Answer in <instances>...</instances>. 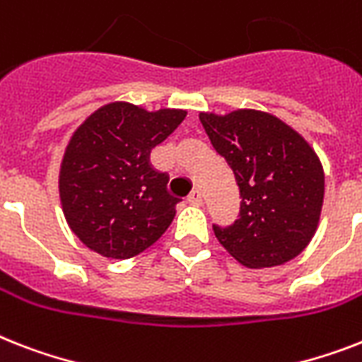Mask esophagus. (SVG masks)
Listing matches in <instances>:
<instances>
[{"instance_id": "1", "label": "esophagus", "mask_w": 362, "mask_h": 362, "mask_svg": "<svg viewBox=\"0 0 362 362\" xmlns=\"http://www.w3.org/2000/svg\"><path fill=\"white\" fill-rule=\"evenodd\" d=\"M187 202H189L191 206H201L202 204V193L199 189H193L187 197Z\"/></svg>"}]
</instances>
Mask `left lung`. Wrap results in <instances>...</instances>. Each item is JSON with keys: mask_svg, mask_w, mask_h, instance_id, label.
Here are the masks:
<instances>
[{"mask_svg": "<svg viewBox=\"0 0 362 362\" xmlns=\"http://www.w3.org/2000/svg\"><path fill=\"white\" fill-rule=\"evenodd\" d=\"M211 145L225 158L240 187V219L216 238L251 269L286 264L316 234L325 176L303 135L266 111L199 115Z\"/></svg>", "mask_w": 362, "mask_h": 362, "instance_id": "obj_1", "label": "left lung"}]
</instances>
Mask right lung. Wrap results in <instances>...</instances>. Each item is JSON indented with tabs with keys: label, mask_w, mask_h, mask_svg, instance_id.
<instances>
[{
	"label": "right lung",
	"mask_w": 362,
	"mask_h": 362,
	"mask_svg": "<svg viewBox=\"0 0 362 362\" xmlns=\"http://www.w3.org/2000/svg\"><path fill=\"white\" fill-rule=\"evenodd\" d=\"M186 115L111 102L72 134L59 169V197L70 230L90 251L126 260L169 228L180 199L167 191L169 176L152 169L151 151Z\"/></svg>",
	"instance_id": "add662e5"
}]
</instances>
